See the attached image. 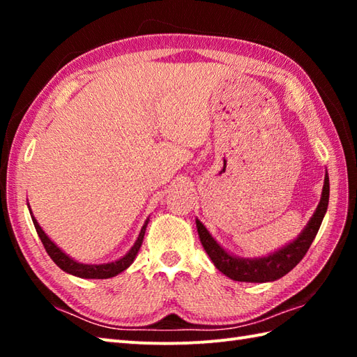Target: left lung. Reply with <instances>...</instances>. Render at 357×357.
Here are the masks:
<instances>
[{"label": "left lung", "instance_id": "left-lung-1", "mask_svg": "<svg viewBox=\"0 0 357 357\" xmlns=\"http://www.w3.org/2000/svg\"><path fill=\"white\" fill-rule=\"evenodd\" d=\"M330 198V181L328 174L324 181V190L319 206H317L313 218L310 219L305 230L299 234V238L293 241L279 252L273 253L267 257H259V259H241V257L230 256L222 247H219L218 242L210 236L206 227L196 219V227H198V234L201 244L206 250L211 262L215 267L222 271L225 276L239 282H268V280H276L285 276L288 271H291L298 265L302 257L308 252L310 245L314 241L325 211L328 207Z\"/></svg>", "mask_w": 357, "mask_h": 357}]
</instances>
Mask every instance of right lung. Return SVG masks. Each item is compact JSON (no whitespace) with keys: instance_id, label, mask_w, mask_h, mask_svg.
Wrapping results in <instances>:
<instances>
[{"instance_id":"1","label":"right lung","mask_w":357,"mask_h":357,"mask_svg":"<svg viewBox=\"0 0 357 357\" xmlns=\"http://www.w3.org/2000/svg\"><path fill=\"white\" fill-rule=\"evenodd\" d=\"M32 221L35 225V230L38 233V236H40L43 245L45 248V252L52 257V261L55 262L59 268L64 270L66 273H70L73 276H78V278H86V279H107V278H113L119 275L121 271H124L126 268H128L132 265L133 259L138 255L139 248L142 245V239H144V234H146V227L149 224V221H146L144 224L142 230L138 236V241L135 242V245L132 247L130 252H128L124 257H121L119 261L115 262H110V264H100V265H89V264H79V262H75L72 257L67 256L66 253H63L61 250H59L53 242L47 238V234L43 231V229L40 227V224L36 222V219L32 216Z\"/></svg>"}]
</instances>
